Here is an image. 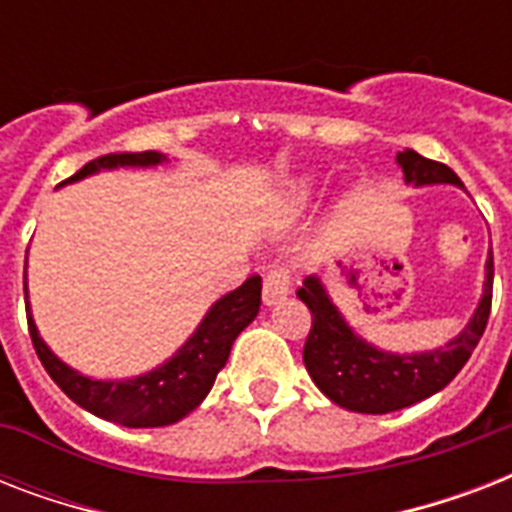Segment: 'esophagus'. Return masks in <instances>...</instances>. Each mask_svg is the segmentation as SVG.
Returning <instances> with one entry per match:
<instances>
[{
	"label": "esophagus",
	"instance_id": "esophagus-1",
	"mask_svg": "<svg viewBox=\"0 0 512 512\" xmlns=\"http://www.w3.org/2000/svg\"><path fill=\"white\" fill-rule=\"evenodd\" d=\"M292 289V276H289L287 268H273L268 276H265L263 284V303L265 305H276L279 300L289 295Z\"/></svg>",
	"mask_w": 512,
	"mask_h": 512
}]
</instances>
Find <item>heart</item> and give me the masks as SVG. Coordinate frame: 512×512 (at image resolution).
<instances>
[{"mask_svg":"<svg viewBox=\"0 0 512 512\" xmlns=\"http://www.w3.org/2000/svg\"><path fill=\"white\" fill-rule=\"evenodd\" d=\"M303 193H305V191H303Z\"/></svg>","mask_w":512,"mask_h":512,"instance_id":"1","label":"heart"}]
</instances>
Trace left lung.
Listing matches in <instances>:
<instances>
[{
  "label": "left lung",
  "mask_w": 512,
  "mask_h": 512,
  "mask_svg": "<svg viewBox=\"0 0 512 512\" xmlns=\"http://www.w3.org/2000/svg\"><path fill=\"white\" fill-rule=\"evenodd\" d=\"M396 162L404 170L406 183L414 188L436 183L465 188L460 177L446 164L430 162L412 148L401 151ZM492 284L494 260L489 252L484 295L460 335L441 348L420 350V353H390L356 335L340 308L332 303L319 276H308L303 287L297 289V297L308 305L313 316V327L303 348L305 369L316 382V388L348 412L388 414L417 404L422 398L444 390L476 350L492 311Z\"/></svg>",
  "instance_id": "obj_1"
}]
</instances>
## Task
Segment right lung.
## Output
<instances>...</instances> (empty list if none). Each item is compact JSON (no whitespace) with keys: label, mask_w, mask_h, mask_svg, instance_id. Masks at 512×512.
Wrapping results in <instances>:
<instances>
[{"label":"right lung","mask_w":512,"mask_h":512,"mask_svg":"<svg viewBox=\"0 0 512 512\" xmlns=\"http://www.w3.org/2000/svg\"><path fill=\"white\" fill-rule=\"evenodd\" d=\"M162 162H167V156L159 151L106 154L84 164L82 170L60 185L76 183V180L98 175L103 170L156 167ZM23 289L28 297L26 281H23ZM260 289H263L260 276H252L239 289L220 297L201 319L196 332L164 364L146 374L130 377V380H92L87 374L71 369L66 361H60L39 335L34 316H31V305L26 303L28 332H31L36 356L47 374L74 404L100 420L116 422L124 428H164V425L183 420L185 414H191L207 398L215 385L217 372L228 361L233 340L244 332V327L255 321L257 311H260Z\"/></svg>","instance_id":"right-lung-1"}]
</instances>
